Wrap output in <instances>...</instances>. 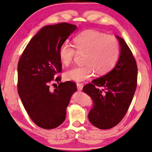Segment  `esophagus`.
<instances>
[{"label":"esophagus","instance_id":"1","mask_svg":"<svg viewBox=\"0 0 152 152\" xmlns=\"http://www.w3.org/2000/svg\"><path fill=\"white\" fill-rule=\"evenodd\" d=\"M83 87H84V85H83V83H77V89H78V90H82Z\"/></svg>","mask_w":152,"mask_h":152}]
</instances>
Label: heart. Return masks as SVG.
<instances>
[{"instance_id": "1", "label": "heart", "mask_w": 152, "mask_h": 152, "mask_svg": "<svg viewBox=\"0 0 152 152\" xmlns=\"http://www.w3.org/2000/svg\"><path fill=\"white\" fill-rule=\"evenodd\" d=\"M74 47L65 42L60 47L58 55L61 63L68 66L73 62L77 54H85L82 66H76L65 72L66 79L82 82L90 79L94 71L103 75L116 65L121 55L118 40L114 36L101 31L86 30L74 38Z\"/></svg>"}]
</instances>
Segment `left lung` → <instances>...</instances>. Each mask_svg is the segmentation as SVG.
Here are the masks:
<instances>
[{
    "instance_id": "obj_1",
    "label": "left lung",
    "mask_w": 152,
    "mask_h": 152,
    "mask_svg": "<svg viewBox=\"0 0 152 152\" xmlns=\"http://www.w3.org/2000/svg\"><path fill=\"white\" fill-rule=\"evenodd\" d=\"M116 37L121 45V55L116 67L83 89L94 100V107L88 115L89 121L100 129H110L122 121L137 87L136 60L123 38Z\"/></svg>"
}]
</instances>
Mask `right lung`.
<instances>
[{"mask_svg": "<svg viewBox=\"0 0 152 152\" xmlns=\"http://www.w3.org/2000/svg\"><path fill=\"white\" fill-rule=\"evenodd\" d=\"M76 29L75 25L67 23L43 27L18 61V95L31 121L43 129H54L63 123L70 98L77 91L75 83H59L61 76L56 77L62 71L60 47ZM54 81L59 85L52 91Z\"/></svg>", "mask_w": 152, "mask_h": 152, "instance_id": "obj_1", "label": "right lung"}]
</instances>
